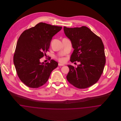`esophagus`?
<instances>
[{
  "mask_svg": "<svg viewBox=\"0 0 121 121\" xmlns=\"http://www.w3.org/2000/svg\"><path fill=\"white\" fill-rule=\"evenodd\" d=\"M64 65L63 64H61V63H58V66H64Z\"/></svg>",
  "mask_w": 121,
  "mask_h": 121,
  "instance_id": "obj_1",
  "label": "esophagus"
}]
</instances>
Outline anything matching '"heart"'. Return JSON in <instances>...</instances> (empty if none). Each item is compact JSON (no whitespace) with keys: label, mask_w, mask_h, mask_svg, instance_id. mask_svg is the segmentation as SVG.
I'll return each mask as SVG.
<instances>
[{"label":"heart","mask_w":121,"mask_h":121,"mask_svg":"<svg viewBox=\"0 0 121 121\" xmlns=\"http://www.w3.org/2000/svg\"><path fill=\"white\" fill-rule=\"evenodd\" d=\"M59 60L61 62H64L65 61V59L63 58H60L59 59Z\"/></svg>","instance_id":"b5f03b06"}]
</instances>
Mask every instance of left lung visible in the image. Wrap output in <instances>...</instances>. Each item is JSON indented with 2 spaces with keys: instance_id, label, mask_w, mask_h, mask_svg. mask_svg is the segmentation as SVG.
I'll return each mask as SVG.
<instances>
[{
  "instance_id": "obj_1",
  "label": "left lung",
  "mask_w": 121,
  "mask_h": 121,
  "mask_svg": "<svg viewBox=\"0 0 121 121\" xmlns=\"http://www.w3.org/2000/svg\"><path fill=\"white\" fill-rule=\"evenodd\" d=\"M66 37L71 41L74 50L70 61L79 62L77 68L68 65L67 79L74 86L86 88L100 78L106 63L104 47L101 39L86 26L63 27Z\"/></svg>"
}]
</instances>
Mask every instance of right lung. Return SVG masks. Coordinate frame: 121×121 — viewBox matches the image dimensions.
<instances>
[{
    "label": "right lung",
    "mask_w": 121,
    "mask_h": 121,
    "mask_svg": "<svg viewBox=\"0 0 121 121\" xmlns=\"http://www.w3.org/2000/svg\"><path fill=\"white\" fill-rule=\"evenodd\" d=\"M62 27L39 23L23 31L17 40L13 56V63L17 75L24 84L38 88L48 80L58 63L51 59L50 63H41L40 59L48 51L54 35Z\"/></svg>",
    "instance_id": "1"
}]
</instances>
